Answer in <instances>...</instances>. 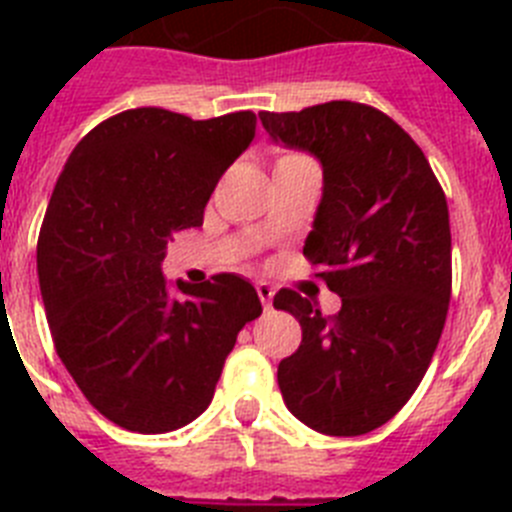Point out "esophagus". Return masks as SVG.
<instances>
[{"label":"esophagus","instance_id":"obj_1","mask_svg":"<svg viewBox=\"0 0 512 512\" xmlns=\"http://www.w3.org/2000/svg\"><path fill=\"white\" fill-rule=\"evenodd\" d=\"M256 295H259L261 305H264L266 310H269V307H271V297H274V287H271V284H266V282H256Z\"/></svg>","mask_w":512,"mask_h":512}]
</instances>
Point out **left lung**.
I'll use <instances>...</instances> for the list:
<instances>
[{"mask_svg":"<svg viewBox=\"0 0 512 512\" xmlns=\"http://www.w3.org/2000/svg\"><path fill=\"white\" fill-rule=\"evenodd\" d=\"M259 117L274 143L323 166L305 256L341 297L325 318L279 289L274 307L302 325L300 348L279 361V390L312 431L361 436L410 400L441 338L451 300L446 197L418 143L374 107L325 102Z\"/></svg>","mask_w":512,"mask_h":512,"instance_id":"1","label":"left lung"}]
</instances>
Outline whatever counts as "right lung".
Returning a JSON list of instances; mask_svg holds the SVG:
<instances>
[{"label": "right lung", "instance_id": "right-lung-1", "mask_svg": "<svg viewBox=\"0 0 512 512\" xmlns=\"http://www.w3.org/2000/svg\"><path fill=\"white\" fill-rule=\"evenodd\" d=\"M253 135V112L140 107L89 130L58 176L38 241L45 318L79 390L120 428L166 433L205 413L238 330L261 315L238 274L169 284L161 271Z\"/></svg>", "mask_w": 512, "mask_h": 512}]
</instances>
